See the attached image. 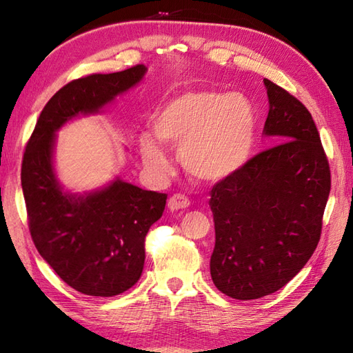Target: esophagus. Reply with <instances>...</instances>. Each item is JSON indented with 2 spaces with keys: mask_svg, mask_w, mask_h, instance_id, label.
I'll return each mask as SVG.
<instances>
[{
  "mask_svg": "<svg viewBox=\"0 0 353 353\" xmlns=\"http://www.w3.org/2000/svg\"><path fill=\"white\" fill-rule=\"evenodd\" d=\"M168 209L170 211H179V209H185L191 205L190 199L183 196V194H174L168 199Z\"/></svg>",
  "mask_w": 353,
  "mask_h": 353,
  "instance_id": "obj_1",
  "label": "esophagus"
}]
</instances>
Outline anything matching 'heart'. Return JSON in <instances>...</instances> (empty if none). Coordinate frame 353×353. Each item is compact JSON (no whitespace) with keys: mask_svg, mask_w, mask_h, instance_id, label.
<instances>
[{"mask_svg":"<svg viewBox=\"0 0 353 353\" xmlns=\"http://www.w3.org/2000/svg\"><path fill=\"white\" fill-rule=\"evenodd\" d=\"M256 112L244 94L194 91L171 100L154 121L157 138L181 147V162L196 181L216 183L249 162ZM145 167L157 177L171 170L167 150L152 134L139 138Z\"/></svg>","mask_w":353,"mask_h":353,"instance_id":"1","label":"heart"}]
</instances>
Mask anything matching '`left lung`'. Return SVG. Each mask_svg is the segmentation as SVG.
Here are the masks:
<instances>
[{
    "label": "left lung",
    "mask_w": 353,
    "mask_h": 353,
    "mask_svg": "<svg viewBox=\"0 0 353 353\" xmlns=\"http://www.w3.org/2000/svg\"><path fill=\"white\" fill-rule=\"evenodd\" d=\"M264 134L276 144L215 183L209 206L211 277L223 294L252 301L287 285L320 241L331 170L316 123L296 97L264 79Z\"/></svg>",
    "instance_id": "obj_1"
}]
</instances>
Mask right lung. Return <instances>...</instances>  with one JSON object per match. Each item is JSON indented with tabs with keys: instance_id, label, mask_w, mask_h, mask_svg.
<instances>
[{
	"instance_id": "1",
	"label": "right lung",
	"mask_w": 353,
	"mask_h": 353,
	"mask_svg": "<svg viewBox=\"0 0 353 353\" xmlns=\"http://www.w3.org/2000/svg\"><path fill=\"white\" fill-rule=\"evenodd\" d=\"M144 65L70 81L45 104L21 168L28 229L41 256L71 288L112 297L132 288L145 261V236L162 216L167 194L121 179L89 194L65 191L52 167L56 132L79 115L97 114L144 77Z\"/></svg>"
}]
</instances>
